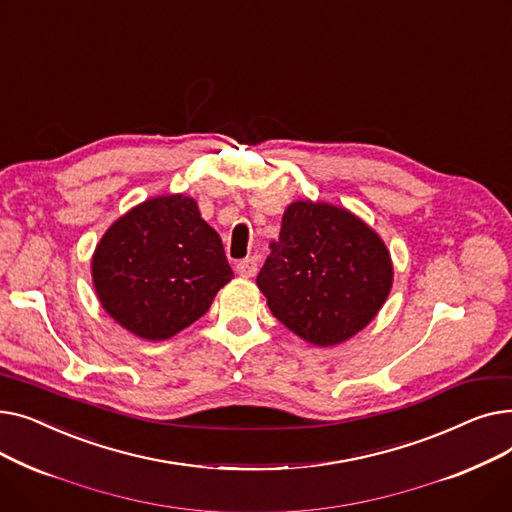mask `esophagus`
<instances>
[{"instance_id": "esophagus-1", "label": "esophagus", "mask_w": 512, "mask_h": 512, "mask_svg": "<svg viewBox=\"0 0 512 512\" xmlns=\"http://www.w3.org/2000/svg\"><path fill=\"white\" fill-rule=\"evenodd\" d=\"M236 274L242 278H253L257 274V259L255 257H247L236 263Z\"/></svg>"}]
</instances>
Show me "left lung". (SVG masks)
<instances>
[{
    "mask_svg": "<svg viewBox=\"0 0 512 512\" xmlns=\"http://www.w3.org/2000/svg\"><path fill=\"white\" fill-rule=\"evenodd\" d=\"M270 249L257 286L274 317L311 344L334 346L355 336L390 294V251L344 207L290 203Z\"/></svg>",
    "mask_w": 512,
    "mask_h": 512,
    "instance_id": "left-lung-1",
    "label": "left lung"
}]
</instances>
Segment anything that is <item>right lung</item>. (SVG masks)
Segmentation results:
<instances>
[{
	"label": "right lung",
	"mask_w": 512,
	"mask_h": 512,
	"mask_svg": "<svg viewBox=\"0 0 512 512\" xmlns=\"http://www.w3.org/2000/svg\"><path fill=\"white\" fill-rule=\"evenodd\" d=\"M97 299L122 328L168 340L197 321L234 274L197 201L164 195L118 218L93 253Z\"/></svg>",
	"instance_id": "add662e5"
}]
</instances>
